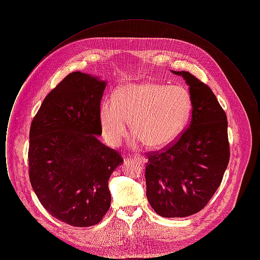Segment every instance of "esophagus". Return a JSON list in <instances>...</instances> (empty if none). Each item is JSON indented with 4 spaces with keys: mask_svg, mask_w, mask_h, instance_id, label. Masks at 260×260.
<instances>
[{
    "mask_svg": "<svg viewBox=\"0 0 260 260\" xmlns=\"http://www.w3.org/2000/svg\"><path fill=\"white\" fill-rule=\"evenodd\" d=\"M134 159H135V161H138L139 162H141V164L147 162V159H146L145 157L141 156V155H136V156H134Z\"/></svg>",
    "mask_w": 260,
    "mask_h": 260,
    "instance_id": "obj_1",
    "label": "esophagus"
}]
</instances>
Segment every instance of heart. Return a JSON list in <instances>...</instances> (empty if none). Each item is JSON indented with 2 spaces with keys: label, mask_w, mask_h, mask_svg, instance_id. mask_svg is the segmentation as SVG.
Wrapping results in <instances>:
<instances>
[{
  "label": "heart",
  "mask_w": 260,
  "mask_h": 260,
  "mask_svg": "<svg viewBox=\"0 0 260 260\" xmlns=\"http://www.w3.org/2000/svg\"><path fill=\"white\" fill-rule=\"evenodd\" d=\"M191 107L190 93L180 85L124 84L115 90L113 99L101 102L102 136L110 146L118 147L128 135L131 120L136 132L131 141L133 146L147 142L152 148H162L182 134Z\"/></svg>",
  "instance_id": "b5f03b06"
}]
</instances>
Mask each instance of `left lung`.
Masks as SVG:
<instances>
[{"label":"left lung","instance_id":"1","mask_svg":"<svg viewBox=\"0 0 260 260\" xmlns=\"http://www.w3.org/2000/svg\"><path fill=\"white\" fill-rule=\"evenodd\" d=\"M192 117L188 128L164 152L148 154L145 178L151 207L162 217H185L209 203L229 162L227 117L212 90L185 71Z\"/></svg>","mask_w":260,"mask_h":260}]
</instances>
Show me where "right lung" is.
Segmentation results:
<instances>
[{"instance_id":"add662e5","label":"right lung","mask_w":260,"mask_h":260,"mask_svg":"<svg viewBox=\"0 0 260 260\" xmlns=\"http://www.w3.org/2000/svg\"><path fill=\"white\" fill-rule=\"evenodd\" d=\"M106 85L80 71L67 75L44 99L30 127L32 188L50 215L75 227L101 221L111 204L108 180L123 164L98 138Z\"/></svg>"}]
</instances>
